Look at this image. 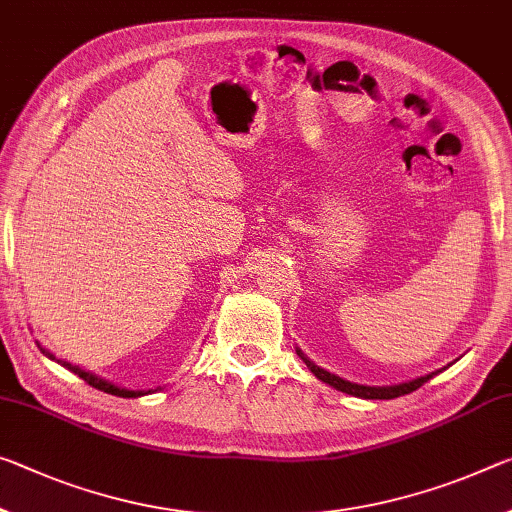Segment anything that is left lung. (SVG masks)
<instances>
[{
  "label": "left lung",
  "instance_id": "obj_1",
  "mask_svg": "<svg viewBox=\"0 0 512 512\" xmlns=\"http://www.w3.org/2000/svg\"><path fill=\"white\" fill-rule=\"evenodd\" d=\"M296 353H298V358L307 364V369H310L314 376L321 380V383L335 387L344 394L358 396V399H396V396H405V394L415 392V389H419L421 385L428 383V380L437 376V373H442V369H437V371L426 373V376L405 380V383H399V385H360V383H351V380H346V378H339V376H335V373H330L326 369H321L319 364H314L303 351H300L298 346H296ZM451 364H449V367H451Z\"/></svg>",
  "mask_w": 512,
  "mask_h": 512
}]
</instances>
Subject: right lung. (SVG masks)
I'll return each mask as SVG.
<instances>
[{
    "instance_id": "right-lung-1",
    "label": "right lung",
    "mask_w": 512,
    "mask_h": 512,
    "mask_svg": "<svg viewBox=\"0 0 512 512\" xmlns=\"http://www.w3.org/2000/svg\"><path fill=\"white\" fill-rule=\"evenodd\" d=\"M36 344H38V342H36ZM38 348H40V353L47 355V358L54 360V362H59L61 367H66L68 371L75 373V376H79L81 380H86V383L91 385V387L100 389V392H107V394H113V396H123V399H139V396L152 394V389H127V387L113 385L111 380H104V378H100V376H95V373H91V371H86V369L77 367V364H72V362H66V360L56 358V355H54V353H50V351H47L45 346H40V344H38ZM157 389H161V387H157ZM157 389H154V392H157Z\"/></svg>"
}]
</instances>
